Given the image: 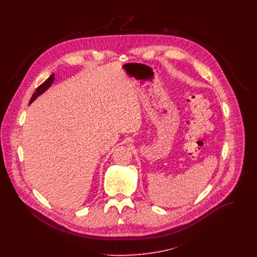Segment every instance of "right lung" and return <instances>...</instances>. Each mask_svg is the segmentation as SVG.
I'll use <instances>...</instances> for the list:
<instances>
[{"label":"right lung","instance_id":"1","mask_svg":"<svg viewBox=\"0 0 257 257\" xmlns=\"http://www.w3.org/2000/svg\"><path fill=\"white\" fill-rule=\"evenodd\" d=\"M54 73L51 74L40 86H38L37 88V90H36V92L34 93V95L32 96V98H31V101H30V104H32L36 99H37V97L39 96V95H41L42 93H44L50 86H51V84L53 83V81H54Z\"/></svg>","mask_w":257,"mask_h":257}]
</instances>
